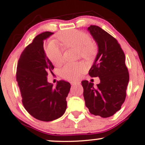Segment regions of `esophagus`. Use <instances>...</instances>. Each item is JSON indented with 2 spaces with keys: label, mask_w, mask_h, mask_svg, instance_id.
Returning <instances> with one entry per match:
<instances>
[{
  "label": "esophagus",
  "mask_w": 145,
  "mask_h": 145,
  "mask_svg": "<svg viewBox=\"0 0 145 145\" xmlns=\"http://www.w3.org/2000/svg\"><path fill=\"white\" fill-rule=\"evenodd\" d=\"M79 84H80L79 82H76V81H72V82H71V85H79Z\"/></svg>",
  "instance_id": "esophagus-1"
}]
</instances>
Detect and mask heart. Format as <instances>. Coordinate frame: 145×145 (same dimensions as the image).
Listing matches in <instances>:
<instances>
[{
  "mask_svg": "<svg viewBox=\"0 0 145 145\" xmlns=\"http://www.w3.org/2000/svg\"><path fill=\"white\" fill-rule=\"evenodd\" d=\"M58 38L64 47L77 49L78 56L82 58L89 59L93 56L95 48L86 33L78 30H70L60 33ZM46 54L55 65H59L62 62L61 48L54 42H50L46 46ZM85 70V65L81 62L68 63L62 67L60 73L62 77L74 80L79 77Z\"/></svg>",
  "mask_w": 145,
  "mask_h": 145,
  "instance_id": "obj_1",
  "label": "heart"
}]
</instances>
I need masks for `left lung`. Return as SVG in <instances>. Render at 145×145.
I'll return each mask as SVG.
<instances>
[{"instance_id": "left-lung-1", "label": "left lung", "mask_w": 145, "mask_h": 145, "mask_svg": "<svg viewBox=\"0 0 145 145\" xmlns=\"http://www.w3.org/2000/svg\"><path fill=\"white\" fill-rule=\"evenodd\" d=\"M98 47L95 61L89 71L100 83L81 82L85 105L91 114L108 118L120 110L126 96L129 74L125 64V54L117 40L96 25L87 28Z\"/></svg>"}]
</instances>
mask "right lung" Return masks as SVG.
Instances as JSON below:
<instances>
[{
	"label": "right lung",
	"mask_w": 145,
	"mask_h": 145,
	"mask_svg": "<svg viewBox=\"0 0 145 145\" xmlns=\"http://www.w3.org/2000/svg\"><path fill=\"white\" fill-rule=\"evenodd\" d=\"M53 34L44 32L25 48L18 61L16 75L25 109L35 119L44 122L63 115L71 89L69 82L58 81L56 87L48 82V71L52 72L54 66L46 56L44 42Z\"/></svg>",
	"instance_id": "add662e5"
}]
</instances>
